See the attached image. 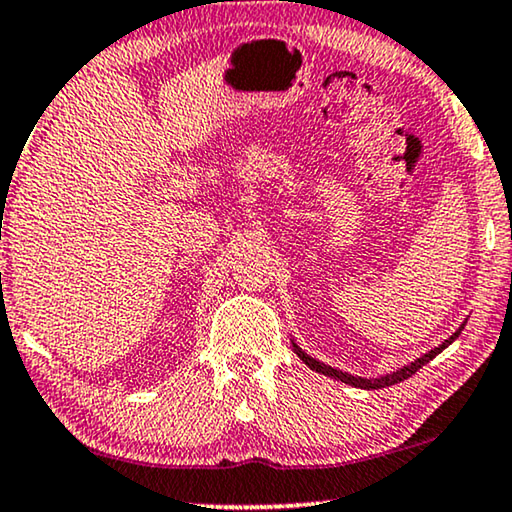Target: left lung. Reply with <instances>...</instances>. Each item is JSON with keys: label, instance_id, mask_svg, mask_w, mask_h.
Segmentation results:
<instances>
[{"label": "left lung", "instance_id": "8db88e82", "mask_svg": "<svg viewBox=\"0 0 512 512\" xmlns=\"http://www.w3.org/2000/svg\"><path fill=\"white\" fill-rule=\"evenodd\" d=\"M461 328H464V326H461ZM461 328H459L457 333L452 335V338H447V340L443 342V345L436 347V349H431L429 354H424L422 359H417L415 363H410V366L396 370V373L384 375V377H377V380H366V377H354V375L342 373V370H335V368H331V366H326V363H321V361H317V359H312V356H307V354L303 352V349H300V347L296 345V342H293V349H296L298 359H303V363H307V366H310L312 370H317V373H321V375L335 377V380H340V382H345V384H352V387H359V389H384V387H391V384H398V382L408 380V377L415 375L419 368L426 366V363H429L431 359H436V356H438L440 352H443V349H445L447 345H452V342L459 338Z\"/></svg>", "mask_w": 512, "mask_h": 512}]
</instances>
